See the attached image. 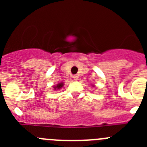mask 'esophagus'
Returning <instances> with one entry per match:
<instances>
[{"mask_svg":"<svg viewBox=\"0 0 147 147\" xmlns=\"http://www.w3.org/2000/svg\"><path fill=\"white\" fill-rule=\"evenodd\" d=\"M78 78H79V76H78L77 75H74V76H73V79H74L75 81H76V80H78Z\"/></svg>","mask_w":147,"mask_h":147,"instance_id":"esophagus-1","label":"esophagus"}]
</instances>
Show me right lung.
<instances>
[{"label": "right lung", "mask_w": 147, "mask_h": 147, "mask_svg": "<svg viewBox=\"0 0 147 147\" xmlns=\"http://www.w3.org/2000/svg\"><path fill=\"white\" fill-rule=\"evenodd\" d=\"M63 85H64L63 82H59V83H58L57 86H54V90H60L61 88H62V87H63Z\"/></svg>", "instance_id": "1"}]
</instances>
